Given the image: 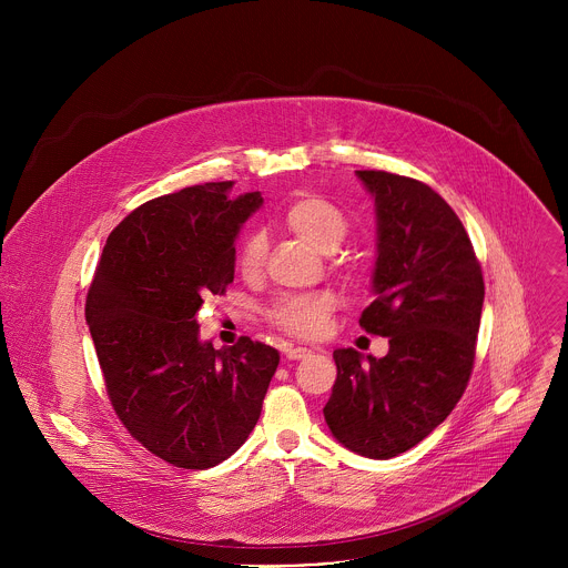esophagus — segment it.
I'll return each mask as SVG.
<instances>
[{
    "mask_svg": "<svg viewBox=\"0 0 568 568\" xmlns=\"http://www.w3.org/2000/svg\"><path fill=\"white\" fill-rule=\"evenodd\" d=\"M310 353H312V351L298 346V348H287V351H285V357H287V359H303V357H307Z\"/></svg>",
    "mask_w": 568,
    "mask_h": 568,
    "instance_id": "34e87169",
    "label": "esophagus"
}]
</instances>
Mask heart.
Returning <instances> with one entry per match:
<instances>
[{"instance_id": "obj_1", "label": "heart", "mask_w": 568, "mask_h": 568, "mask_svg": "<svg viewBox=\"0 0 568 568\" xmlns=\"http://www.w3.org/2000/svg\"><path fill=\"white\" fill-rule=\"evenodd\" d=\"M283 224L296 237L310 242L312 247L321 252L337 250L348 235V217L346 213L331 202L328 197L316 193H303L294 197L283 211ZM267 242L261 231H252L245 235L237 247V270L242 278L254 281L265 265ZM333 274L342 281L353 283L357 278V265L351 258H335L331 265ZM337 307V301L331 292H318L307 296H290L278 301L267 318L274 328L296 339H318L328 331V321Z\"/></svg>"}]
</instances>
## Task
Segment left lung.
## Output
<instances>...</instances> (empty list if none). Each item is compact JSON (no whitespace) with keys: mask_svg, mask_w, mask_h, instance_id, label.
<instances>
[{"mask_svg":"<svg viewBox=\"0 0 568 568\" xmlns=\"http://www.w3.org/2000/svg\"><path fill=\"white\" fill-rule=\"evenodd\" d=\"M375 195V301L359 326L388 337V353L335 351L337 382L323 416L333 436L368 458H393L427 438L467 388L485 283L454 209L427 184L357 171Z\"/></svg>","mask_w":568,"mask_h":568,"instance_id":"8db88e82","label":"left lung"}]
</instances>
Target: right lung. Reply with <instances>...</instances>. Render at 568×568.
I'll return each mask as SVG.
<instances>
[{
    "label": "right lung",
    "instance_id": "obj_1",
    "mask_svg": "<svg viewBox=\"0 0 568 568\" xmlns=\"http://www.w3.org/2000/svg\"><path fill=\"white\" fill-rule=\"evenodd\" d=\"M206 182L136 206L108 235L85 316L112 407L148 452L184 469L226 460L256 427L278 351L200 342L197 310L233 283L235 235L261 193Z\"/></svg>",
    "mask_w": 568,
    "mask_h": 568
}]
</instances>
